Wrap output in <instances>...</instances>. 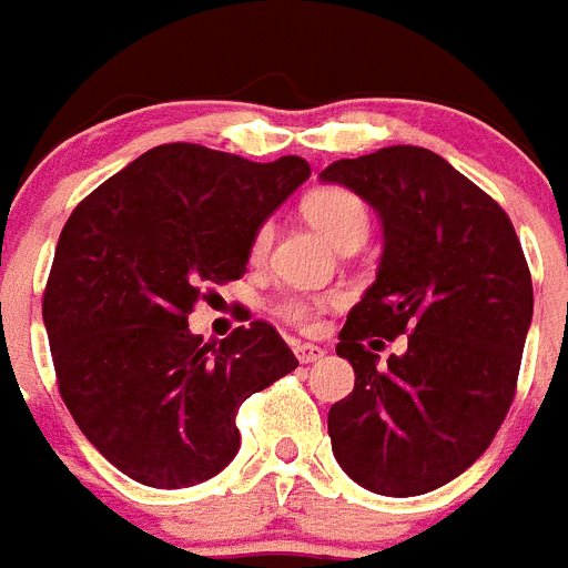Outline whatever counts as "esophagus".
I'll list each match as a JSON object with an SVG mask.
<instances>
[{
	"label": "esophagus",
	"mask_w": 568,
	"mask_h": 568,
	"mask_svg": "<svg viewBox=\"0 0 568 568\" xmlns=\"http://www.w3.org/2000/svg\"><path fill=\"white\" fill-rule=\"evenodd\" d=\"M293 352H296L298 363H316L322 355H325V348L313 346V343H296V346H293Z\"/></svg>",
	"instance_id": "obj_1"
}]
</instances>
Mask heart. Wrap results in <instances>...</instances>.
<instances>
[{"label":"heart","mask_w":568,"mask_h":568,"mask_svg":"<svg viewBox=\"0 0 568 568\" xmlns=\"http://www.w3.org/2000/svg\"><path fill=\"white\" fill-rule=\"evenodd\" d=\"M302 213L311 222L313 229L320 231L322 237L331 240L334 246H361L366 234H369V207L357 196L355 190L339 187V184H322L313 187L305 199H302ZM272 240V229L263 222L257 225L252 240H248V257L261 261L266 255ZM331 305H337L334 296H287L278 305V316L287 320L296 328L313 331L320 325L322 313Z\"/></svg>","instance_id":"heart-1"}]
</instances>
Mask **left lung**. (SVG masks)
<instances>
[{"label": "left lung", "instance_id": "left-lung-1", "mask_svg": "<svg viewBox=\"0 0 568 568\" xmlns=\"http://www.w3.org/2000/svg\"><path fill=\"white\" fill-rule=\"evenodd\" d=\"M384 222L378 278L337 355L355 389L328 410L331 448L361 487L422 496L469 469L514 405L534 316L530 270L496 199L422 146H387L322 172ZM408 348L377 366L384 338Z\"/></svg>", "mask_w": 568, "mask_h": 568}]
</instances>
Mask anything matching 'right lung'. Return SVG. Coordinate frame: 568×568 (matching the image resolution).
Listing matches in <instances>:
<instances>
[{"mask_svg": "<svg viewBox=\"0 0 568 568\" xmlns=\"http://www.w3.org/2000/svg\"><path fill=\"white\" fill-rule=\"evenodd\" d=\"M307 175L296 155L163 143L70 213L43 293L54 378L81 434L129 478H213L237 455L240 405L298 366L270 322L211 346L187 316L213 284L243 278L255 229Z\"/></svg>", "mask_w": 568, "mask_h": 568, "instance_id": "obj_1", "label": "right lung"}]
</instances>
